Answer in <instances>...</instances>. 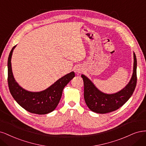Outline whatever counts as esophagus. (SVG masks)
I'll return each instance as SVG.
<instances>
[{"label": "esophagus", "mask_w": 146, "mask_h": 146, "mask_svg": "<svg viewBox=\"0 0 146 146\" xmlns=\"http://www.w3.org/2000/svg\"><path fill=\"white\" fill-rule=\"evenodd\" d=\"M82 72V68L80 67H77L76 69H75V72H76V73L77 74L81 73Z\"/></svg>", "instance_id": "esophagus-1"}]
</instances>
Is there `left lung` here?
Instances as JSON below:
<instances>
[{
  "label": "left lung",
  "instance_id": "left-lung-1",
  "mask_svg": "<svg viewBox=\"0 0 146 146\" xmlns=\"http://www.w3.org/2000/svg\"><path fill=\"white\" fill-rule=\"evenodd\" d=\"M133 59V74L130 81L124 88L115 93L107 94L102 92L90 79L84 74L81 75L84 86V100L90 110L97 113H107L118 109L129 100L135 90L137 81V61L135 53Z\"/></svg>",
  "mask_w": 146,
  "mask_h": 146
}]
</instances>
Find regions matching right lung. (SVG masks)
Here are the masks:
<instances>
[{"label": "right lung", "instance_id": "1", "mask_svg": "<svg viewBox=\"0 0 146 146\" xmlns=\"http://www.w3.org/2000/svg\"><path fill=\"white\" fill-rule=\"evenodd\" d=\"M16 46H13L8 59V82L11 95L18 104L28 111L37 115L49 113L58 105L63 89L74 77V72L65 74L43 91H28L19 85L13 76L11 60Z\"/></svg>", "mask_w": 146, "mask_h": 146}]
</instances>
